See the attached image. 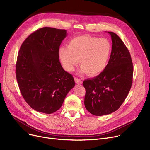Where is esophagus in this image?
<instances>
[{"instance_id":"esophagus-1","label":"esophagus","mask_w":150,"mask_h":150,"mask_svg":"<svg viewBox=\"0 0 150 150\" xmlns=\"http://www.w3.org/2000/svg\"><path fill=\"white\" fill-rule=\"evenodd\" d=\"M75 81L76 84H82L83 83L82 80L79 79V78H75Z\"/></svg>"}]
</instances>
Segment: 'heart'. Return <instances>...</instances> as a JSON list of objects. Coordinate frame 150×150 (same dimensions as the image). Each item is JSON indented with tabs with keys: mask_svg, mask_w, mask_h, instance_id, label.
<instances>
[{
	"mask_svg": "<svg viewBox=\"0 0 150 150\" xmlns=\"http://www.w3.org/2000/svg\"><path fill=\"white\" fill-rule=\"evenodd\" d=\"M111 49V43L106 38L83 35L71 39L67 47H60L58 56L63 68L67 72L73 70L80 62L79 72L93 76L105 69Z\"/></svg>",
	"mask_w": 150,
	"mask_h": 150,
	"instance_id": "1",
	"label": "heart"
}]
</instances>
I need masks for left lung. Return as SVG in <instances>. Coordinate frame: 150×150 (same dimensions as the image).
<instances>
[{
    "label": "left lung",
    "instance_id": "8db88e82",
    "mask_svg": "<svg viewBox=\"0 0 150 150\" xmlns=\"http://www.w3.org/2000/svg\"><path fill=\"white\" fill-rule=\"evenodd\" d=\"M108 33L112 42L108 64L98 76L83 81L84 106L97 116L117 111L127 98L132 83L133 65L129 52L117 34Z\"/></svg>",
    "mask_w": 150,
    "mask_h": 150
}]
</instances>
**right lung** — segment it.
<instances>
[{
  "instance_id": "right-lung-1",
  "label": "right lung",
  "mask_w": 150,
  "mask_h": 150,
  "mask_svg": "<svg viewBox=\"0 0 150 150\" xmlns=\"http://www.w3.org/2000/svg\"><path fill=\"white\" fill-rule=\"evenodd\" d=\"M67 35L66 30L43 27L29 35L21 47L16 75L22 96L36 111L56 112L75 86L73 76L63 69L58 56Z\"/></svg>"
}]
</instances>
